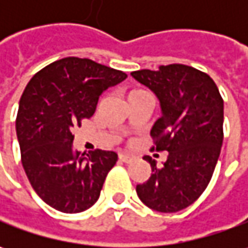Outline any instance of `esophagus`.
Listing matches in <instances>:
<instances>
[{"label":"esophagus","mask_w":248,"mask_h":248,"mask_svg":"<svg viewBox=\"0 0 248 248\" xmlns=\"http://www.w3.org/2000/svg\"><path fill=\"white\" fill-rule=\"evenodd\" d=\"M119 160L120 161H123V163H131V161H132V157L128 156V155H120Z\"/></svg>","instance_id":"34e87169"}]
</instances>
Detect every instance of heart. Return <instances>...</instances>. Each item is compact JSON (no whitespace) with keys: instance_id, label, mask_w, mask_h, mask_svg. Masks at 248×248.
Wrapping results in <instances>:
<instances>
[{"instance_id":"obj_1","label":"heart","mask_w":248,"mask_h":248,"mask_svg":"<svg viewBox=\"0 0 248 248\" xmlns=\"http://www.w3.org/2000/svg\"><path fill=\"white\" fill-rule=\"evenodd\" d=\"M146 93H149L148 91L142 90V88H134L128 92V99L134 98V96H139V95H146Z\"/></svg>"}]
</instances>
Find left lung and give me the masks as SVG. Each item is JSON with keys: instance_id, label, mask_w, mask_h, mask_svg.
Here are the masks:
<instances>
[{"instance_id": "1", "label": "left lung", "mask_w": 248, "mask_h": 248, "mask_svg": "<svg viewBox=\"0 0 248 248\" xmlns=\"http://www.w3.org/2000/svg\"><path fill=\"white\" fill-rule=\"evenodd\" d=\"M131 76L156 93L161 117L150 131L152 150L168 152L163 167L148 160L152 175L137 185L140 202L160 213H176L195 203L211 181L224 140V99L214 80L186 64Z\"/></svg>"}]
</instances>
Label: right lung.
Returning a JSON list of instances; mask_svg holds the SVG:
<instances>
[{
  "mask_svg": "<svg viewBox=\"0 0 248 248\" xmlns=\"http://www.w3.org/2000/svg\"><path fill=\"white\" fill-rule=\"evenodd\" d=\"M127 78L121 70L81 58H63L29 81L19 102L16 135L24 172L35 193L62 213H81L99 199L117 155L73 148L74 127L95 113L103 91Z\"/></svg>",
  "mask_w": 248,
  "mask_h": 248,
  "instance_id": "1",
  "label": "right lung"
}]
</instances>
